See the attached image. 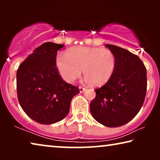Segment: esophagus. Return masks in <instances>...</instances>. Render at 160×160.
Segmentation results:
<instances>
[{"label": "esophagus", "instance_id": "esophagus-1", "mask_svg": "<svg viewBox=\"0 0 160 160\" xmlns=\"http://www.w3.org/2000/svg\"><path fill=\"white\" fill-rule=\"evenodd\" d=\"M86 90V89L84 88V87H79V91L80 92H84Z\"/></svg>", "mask_w": 160, "mask_h": 160}]
</instances>
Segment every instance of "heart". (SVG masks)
Returning <instances> with one entry per match:
<instances>
[{
	"label": "heart",
	"instance_id": "obj_1",
	"mask_svg": "<svg viewBox=\"0 0 160 160\" xmlns=\"http://www.w3.org/2000/svg\"><path fill=\"white\" fill-rule=\"evenodd\" d=\"M117 59L111 50L106 48L76 47L59 55L56 66L64 81L73 83L82 75L93 86L100 87L111 79L115 71Z\"/></svg>",
	"mask_w": 160,
	"mask_h": 160
}]
</instances>
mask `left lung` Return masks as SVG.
Returning <instances> with one entry per match:
<instances>
[{
	"label": "left lung",
	"mask_w": 160,
	"mask_h": 160,
	"mask_svg": "<svg viewBox=\"0 0 160 160\" xmlns=\"http://www.w3.org/2000/svg\"><path fill=\"white\" fill-rule=\"evenodd\" d=\"M117 59L110 80L95 89L89 105L96 121L108 128L124 125L141 110L147 89L146 68L138 56L117 46L106 44Z\"/></svg>",
	"instance_id": "1"
}]
</instances>
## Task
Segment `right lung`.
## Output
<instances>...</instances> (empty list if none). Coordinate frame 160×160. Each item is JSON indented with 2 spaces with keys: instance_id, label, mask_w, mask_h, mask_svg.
<instances>
[{
  "instance_id": "add662e5",
  "label": "right lung",
  "mask_w": 160,
  "mask_h": 160,
  "mask_svg": "<svg viewBox=\"0 0 160 160\" xmlns=\"http://www.w3.org/2000/svg\"><path fill=\"white\" fill-rule=\"evenodd\" d=\"M64 44L43 43L19 65L17 72V98L25 113L43 124L66 117L78 87L63 80L56 66L58 51Z\"/></svg>"
}]
</instances>
